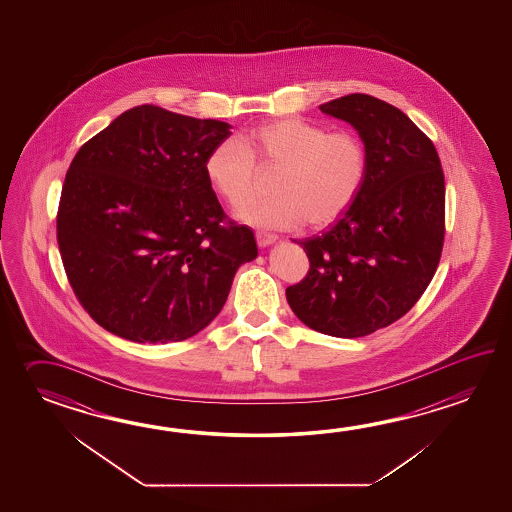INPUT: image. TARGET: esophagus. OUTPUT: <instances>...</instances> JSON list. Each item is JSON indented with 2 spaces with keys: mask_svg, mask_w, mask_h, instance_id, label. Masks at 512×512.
Returning <instances> with one entry per match:
<instances>
[{
  "mask_svg": "<svg viewBox=\"0 0 512 512\" xmlns=\"http://www.w3.org/2000/svg\"><path fill=\"white\" fill-rule=\"evenodd\" d=\"M278 240V236L267 234V232H256V243L258 247H269L274 241Z\"/></svg>",
  "mask_w": 512,
  "mask_h": 512,
  "instance_id": "1",
  "label": "esophagus"
}]
</instances>
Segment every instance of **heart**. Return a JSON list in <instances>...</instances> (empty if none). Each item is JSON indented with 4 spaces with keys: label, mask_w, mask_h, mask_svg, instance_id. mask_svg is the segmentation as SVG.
I'll list each match as a JSON object with an SVG mask.
<instances>
[{
    "label": "heart",
    "mask_w": 512,
    "mask_h": 512,
    "mask_svg": "<svg viewBox=\"0 0 512 512\" xmlns=\"http://www.w3.org/2000/svg\"><path fill=\"white\" fill-rule=\"evenodd\" d=\"M368 148L355 131H327L302 117L269 120L208 153V183L229 207H247L260 174H274L271 194L243 212L265 229H324L335 223L366 183Z\"/></svg>",
    "instance_id": "obj_1"
}]
</instances>
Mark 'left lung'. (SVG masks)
I'll return each instance as SVG.
<instances>
[{"label": "left lung", "instance_id": "8db88e82", "mask_svg": "<svg viewBox=\"0 0 512 512\" xmlns=\"http://www.w3.org/2000/svg\"><path fill=\"white\" fill-rule=\"evenodd\" d=\"M320 109L359 131L370 168L344 218L300 241L309 271L285 294L318 333L366 337L406 315L434 278L445 241V174L434 142L392 104L351 93Z\"/></svg>", "mask_w": 512, "mask_h": 512}]
</instances>
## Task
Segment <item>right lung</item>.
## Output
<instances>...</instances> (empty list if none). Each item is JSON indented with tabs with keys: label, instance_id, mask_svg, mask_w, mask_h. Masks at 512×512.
Listing matches in <instances>:
<instances>
[{
	"label": "right lung",
	"instance_id": "obj_1",
	"mask_svg": "<svg viewBox=\"0 0 512 512\" xmlns=\"http://www.w3.org/2000/svg\"><path fill=\"white\" fill-rule=\"evenodd\" d=\"M230 124L144 104L78 150L56 214L67 280L98 326L131 342H181L227 302L254 234L223 212L208 153Z\"/></svg>",
	"mask_w": 512,
	"mask_h": 512
}]
</instances>
